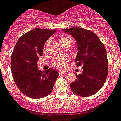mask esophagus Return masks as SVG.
<instances>
[{"mask_svg":"<svg viewBox=\"0 0 121 121\" xmlns=\"http://www.w3.org/2000/svg\"><path fill=\"white\" fill-rule=\"evenodd\" d=\"M59 74L60 75H61V76H64V75H66V73L64 72H60L59 73Z\"/></svg>","mask_w":121,"mask_h":121,"instance_id":"obj_1","label":"esophagus"}]
</instances>
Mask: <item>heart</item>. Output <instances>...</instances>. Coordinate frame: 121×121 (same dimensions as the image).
Wrapping results in <instances>:
<instances>
[{
    "instance_id": "obj_1",
    "label": "heart",
    "mask_w": 121,
    "mask_h": 121,
    "mask_svg": "<svg viewBox=\"0 0 121 121\" xmlns=\"http://www.w3.org/2000/svg\"><path fill=\"white\" fill-rule=\"evenodd\" d=\"M59 41L60 44L65 43H72V39L70 37L66 35H61L59 37ZM70 58L69 57H64L63 58H56L52 62V66L55 68L58 69H63L69 62Z\"/></svg>"
}]
</instances>
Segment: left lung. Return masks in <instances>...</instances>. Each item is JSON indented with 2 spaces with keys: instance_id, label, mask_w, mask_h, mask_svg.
Instances as JSON below:
<instances>
[{
  "instance_id": "8db88e82",
  "label": "left lung",
  "mask_w": 121,
  "mask_h": 121,
  "mask_svg": "<svg viewBox=\"0 0 121 121\" xmlns=\"http://www.w3.org/2000/svg\"><path fill=\"white\" fill-rule=\"evenodd\" d=\"M75 38L78 52L76 66H82L83 72L76 74V79L70 83L71 90L81 97L95 94L104 84L108 72L106 50L99 37L93 31L82 28L63 29Z\"/></svg>"
}]
</instances>
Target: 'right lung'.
<instances>
[{"label": "right lung", "instance_id": "1", "mask_svg": "<svg viewBox=\"0 0 121 121\" xmlns=\"http://www.w3.org/2000/svg\"><path fill=\"white\" fill-rule=\"evenodd\" d=\"M56 30L33 29L22 35L11 55V72L15 83L26 96L41 99L52 92L58 73L50 68L42 72L37 62L43 54L44 44Z\"/></svg>", "mask_w": 121, "mask_h": 121}]
</instances>
